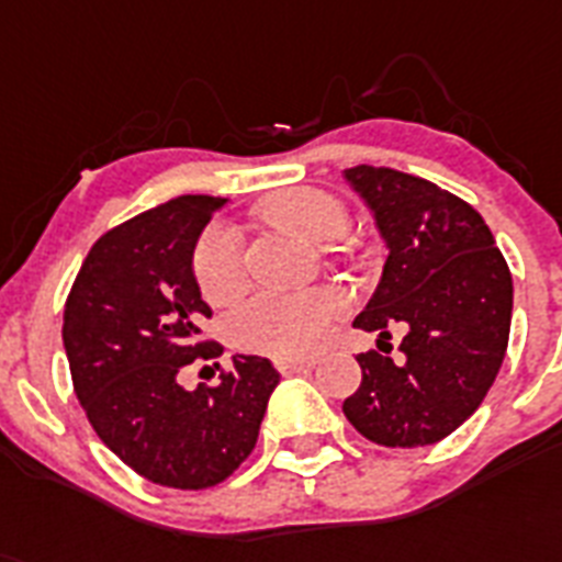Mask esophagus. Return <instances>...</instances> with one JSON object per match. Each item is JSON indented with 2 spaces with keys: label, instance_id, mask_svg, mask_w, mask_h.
<instances>
[{
  "label": "esophagus",
  "instance_id": "1",
  "mask_svg": "<svg viewBox=\"0 0 562 562\" xmlns=\"http://www.w3.org/2000/svg\"><path fill=\"white\" fill-rule=\"evenodd\" d=\"M273 366L280 374H300V371H308L314 366V357H282Z\"/></svg>",
  "mask_w": 562,
  "mask_h": 562
}]
</instances>
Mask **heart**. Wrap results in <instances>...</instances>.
<instances>
[{"instance_id": "1", "label": "heart", "mask_w": 562, "mask_h": 562, "mask_svg": "<svg viewBox=\"0 0 562 562\" xmlns=\"http://www.w3.org/2000/svg\"><path fill=\"white\" fill-rule=\"evenodd\" d=\"M262 216L277 225L300 231L308 239H334L348 225L346 205L314 186H294L273 191L259 205ZM191 271L200 294L223 305L243 291L245 251L243 239L231 225L214 223L202 231L191 254ZM348 308V296L339 289L273 291L262 289L239 300L225 314V337L239 351L266 357H303L317 351L334 319Z\"/></svg>"}]
</instances>
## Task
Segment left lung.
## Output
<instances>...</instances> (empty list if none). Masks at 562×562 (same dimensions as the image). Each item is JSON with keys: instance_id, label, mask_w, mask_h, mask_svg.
Returning a JSON list of instances; mask_svg holds the SVG:
<instances>
[{"instance_id": "1", "label": "left lung", "mask_w": 562, "mask_h": 562, "mask_svg": "<svg viewBox=\"0 0 562 562\" xmlns=\"http://www.w3.org/2000/svg\"><path fill=\"white\" fill-rule=\"evenodd\" d=\"M342 173L389 245L383 280L353 325L389 339L391 325H408L400 362L357 353L362 383L342 412L376 446H431L477 412L503 366L512 271L483 216L451 191L383 165Z\"/></svg>"}]
</instances>
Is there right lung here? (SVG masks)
I'll use <instances>...</instances> for the list:
<instances>
[{"label":"right lung","mask_w":562,"mask_h":562,"mask_svg":"<svg viewBox=\"0 0 562 562\" xmlns=\"http://www.w3.org/2000/svg\"><path fill=\"white\" fill-rule=\"evenodd\" d=\"M223 202L188 193L105 231L65 300L63 342L88 423L139 477L182 492L243 465L280 383L271 360L239 353L220 383L179 385L191 362L223 353L202 334L211 308L191 271L193 245Z\"/></svg>","instance_id":"1"}]
</instances>
